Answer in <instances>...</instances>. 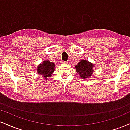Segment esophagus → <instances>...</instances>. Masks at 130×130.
<instances>
[{"label":"esophagus","instance_id":"obj_1","mask_svg":"<svg viewBox=\"0 0 130 130\" xmlns=\"http://www.w3.org/2000/svg\"><path fill=\"white\" fill-rule=\"evenodd\" d=\"M61 63H62V64H67L68 63V62H65V61H62V62H61Z\"/></svg>","mask_w":130,"mask_h":130}]
</instances>
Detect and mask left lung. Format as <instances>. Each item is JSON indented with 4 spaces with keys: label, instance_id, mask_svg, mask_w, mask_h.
Masks as SVG:
<instances>
[{
    "label": "left lung",
    "instance_id": "1",
    "mask_svg": "<svg viewBox=\"0 0 130 130\" xmlns=\"http://www.w3.org/2000/svg\"><path fill=\"white\" fill-rule=\"evenodd\" d=\"M94 67V66L93 64L88 62V60H82L76 65L75 68L77 73H79L81 77L87 79L93 74L94 72L93 68Z\"/></svg>",
    "mask_w": 130,
    "mask_h": 130
}]
</instances>
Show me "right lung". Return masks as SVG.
Here are the masks:
<instances>
[{"label":"right lung","instance_id":"right-lung-1","mask_svg":"<svg viewBox=\"0 0 130 130\" xmlns=\"http://www.w3.org/2000/svg\"><path fill=\"white\" fill-rule=\"evenodd\" d=\"M55 64L51 62L49 60H45L38 65L37 68V72L40 76L45 79H48L51 77V74L54 71Z\"/></svg>","mask_w":130,"mask_h":130}]
</instances>
